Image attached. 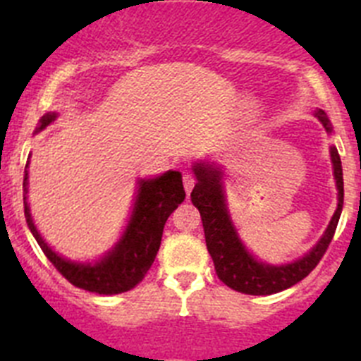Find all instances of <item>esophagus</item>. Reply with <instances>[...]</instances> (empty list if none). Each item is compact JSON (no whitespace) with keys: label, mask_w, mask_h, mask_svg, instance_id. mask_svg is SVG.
I'll return each instance as SVG.
<instances>
[{"label":"esophagus","mask_w":361,"mask_h":361,"mask_svg":"<svg viewBox=\"0 0 361 361\" xmlns=\"http://www.w3.org/2000/svg\"><path fill=\"white\" fill-rule=\"evenodd\" d=\"M183 183H184V190H186V195H190L193 186H195V177H193L191 173H184Z\"/></svg>","instance_id":"obj_1"}]
</instances>
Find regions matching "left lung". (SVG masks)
Masks as SVG:
<instances>
[{"label":"left lung","instance_id":"obj_1","mask_svg":"<svg viewBox=\"0 0 361 361\" xmlns=\"http://www.w3.org/2000/svg\"><path fill=\"white\" fill-rule=\"evenodd\" d=\"M314 117H318V121L324 124L325 132L331 135L333 124H331L327 114L324 110H314ZM329 153L338 190L336 209H334L320 240L312 245L304 257L288 264H276V266L262 262L260 258L255 257L238 237V231L233 224L228 209L222 168L216 162H193L191 170L195 173L197 184L191 191V202L200 212L206 245H208V251L215 264L216 275L228 288L238 293H245V295H273V293L283 291V289L298 283L300 280H304L317 267L333 240L343 208L342 161H340L336 146H331Z\"/></svg>","mask_w":361,"mask_h":361}]
</instances>
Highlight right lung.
Wrapping results in <instances>:
<instances>
[{"mask_svg": "<svg viewBox=\"0 0 361 361\" xmlns=\"http://www.w3.org/2000/svg\"><path fill=\"white\" fill-rule=\"evenodd\" d=\"M56 119L57 111L44 114L37 124L36 133L47 128ZM23 191L25 219L43 253L70 283L97 295H119L130 291L145 279L161 247L166 220L186 197L180 171L170 170L159 177L139 178L128 224L124 226L119 240L97 260L73 262L54 251L34 224L27 197L28 164L25 166Z\"/></svg>", "mask_w": 361, "mask_h": 361, "instance_id": "obj_1", "label": "right lung"}]
</instances>
